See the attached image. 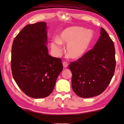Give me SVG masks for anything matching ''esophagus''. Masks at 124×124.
Segmentation results:
<instances>
[{"label": "esophagus", "mask_w": 124, "mask_h": 124, "mask_svg": "<svg viewBox=\"0 0 124 124\" xmlns=\"http://www.w3.org/2000/svg\"><path fill=\"white\" fill-rule=\"evenodd\" d=\"M63 65L64 68H67L68 65V63L67 62H64L63 63Z\"/></svg>", "instance_id": "obj_1"}]
</instances>
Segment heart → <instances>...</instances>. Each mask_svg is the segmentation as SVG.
Masks as SVG:
<instances>
[{"instance_id": "heart-1", "label": "heart", "mask_w": 124, "mask_h": 124, "mask_svg": "<svg viewBox=\"0 0 124 124\" xmlns=\"http://www.w3.org/2000/svg\"><path fill=\"white\" fill-rule=\"evenodd\" d=\"M93 38L91 31L80 27L65 29L51 43V48L55 55L62 52V44H68L66 52L71 59H79L85 54Z\"/></svg>"}]
</instances>
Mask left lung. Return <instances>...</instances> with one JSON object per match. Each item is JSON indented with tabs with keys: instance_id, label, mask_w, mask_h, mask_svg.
Segmentation results:
<instances>
[{
	"instance_id": "1",
	"label": "left lung",
	"mask_w": 124,
	"mask_h": 124,
	"mask_svg": "<svg viewBox=\"0 0 124 124\" xmlns=\"http://www.w3.org/2000/svg\"><path fill=\"white\" fill-rule=\"evenodd\" d=\"M115 67L114 43L101 28V36L93 48L69 65L73 91L83 98L101 94L111 81Z\"/></svg>"
}]
</instances>
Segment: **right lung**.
<instances>
[{
  "mask_svg": "<svg viewBox=\"0 0 124 124\" xmlns=\"http://www.w3.org/2000/svg\"><path fill=\"white\" fill-rule=\"evenodd\" d=\"M46 29L44 22L27 25L15 37L12 47L13 78L27 95L35 99L51 94L63 70L61 59L48 54Z\"/></svg>",
  "mask_w": 124,
  "mask_h": 124,
  "instance_id": "1",
  "label": "right lung"
}]
</instances>
